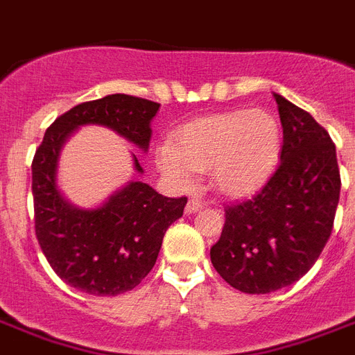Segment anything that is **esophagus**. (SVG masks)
I'll use <instances>...</instances> for the list:
<instances>
[{
	"mask_svg": "<svg viewBox=\"0 0 355 355\" xmlns=\"http://www.w3.org/2000/svg\"><path fill=\"white\" fill-rule=\"evenodd\" d=\"M202 206H205V200L197 199V197H191V199L188 200V205H186V214H195V211H199Z\"/></svg>",
	"mask_w": 355,
	"mask_h": 355,
	"instance_id": "1",
	"label": "esophagus"
}]
</instances>
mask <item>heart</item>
I'll return each mask as SVG.
<instances>
[{"mask_svg": "<svg viewBox=\"0 0 355 355\" xmlns=\"http://www.w3.org/2000/svg\"><path fill=\"white\" fill-rule=\"evenodd\" d=\"M282 153V127L263 108L211 114L173 132L156 149V166L175 186L189 188L195 171H208L217 193L243 199L275 173Z\"/></svg>", "mask_w": 355, "mask_h": 355, "instance_id": "obj_1", "label": "heart"}]
</instances>
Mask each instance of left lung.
I'll return each instance as SVG.
<instances>
[{
  "label": "left lung",
  "mask_w": 355,
  "mask_h": 355,
  "mask_svg": "<svg viewBox=\"0 0 355 355\" xmlns=\"http://www.w3.org/2000/svg\"><path fill=\"white\" fill-rule=\"evenodd\" d=\"M284 145L280 166L252 199L225 208L210 248L227 284L267 295L302 278L330 239L341 177L330 134L302 108L275 94Z\"/></svg>",
  "instance_id": "obj_1"
}]
</instances>
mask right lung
<instances>
[{
	"label": "right lung",
	"instance_id": "obj_1",
	"mask_svg": "<svg viewBox=\"0 0 355 355\" xmlns=\"http://www.w3.org/2000/svg\"><path fill=\"white\" fill-rule=\"evenodd\" d=\"M158 103L114 94L80 103L47 128L33 158L35 230L42 252L68 286L96 297L130 291L149 275L164 234L180 219L186 197L169 199L149 184L130 180L101 206L79 208L58 189V158L68 138L85 125H101L138 149H149ZM134 171L144 173L136 155Z\"/></svg>",
	"mask_w": 355,
	"mask_h": 355
}]
</instances>
